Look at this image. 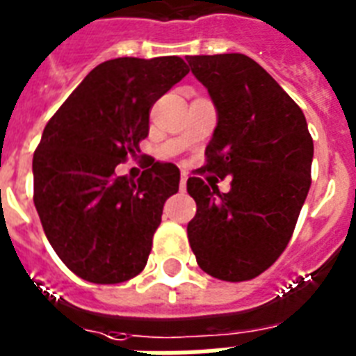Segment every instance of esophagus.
Wrapping results in <instances>:
<instances>
[{
    "label": "esophagus",
    "mask_w": 356,
    "mask_h": 356,
    "mask_svg": "<svg viewBox=\"0 0 356 356\" xmlns=\"http://www.w3.org/2000/svg\"><path fill=\"white\" fill-rule=\"evenodd\" d=\"M186 179H188V175L186 173H181V183H179V186H181V190L186 188Z\"/></svg>",
    "instance_id": "34e87169"
}]
</instances>
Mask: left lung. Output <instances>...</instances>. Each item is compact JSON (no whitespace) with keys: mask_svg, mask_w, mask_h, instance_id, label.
<instances>
[{"mask_svg":"<svg viewBox=\"0 0 356 356\" xmlns=\"http://www.w3.org/2000/svg\"><path fill=\"white\" fill-rule=\"evenodd\" d=\"M209 90L218 125L200 172L232 177L220 193L190 177L197 211L188 242L203 271L222 281H249L268 270L292 238L310 188L314 144L303 111L253 58L242 53L186 57Z\"/></svg>","mask_w":356,"mask_h":356,"instance_id":"obj_1","label":"left lung"}]
</instances>
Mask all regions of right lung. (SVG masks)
I'll return each instance as SVG.
<instances>
[{
	"mask_svg": "<svg viewBox=\"0 0 356 356\" xmlns=\"http://www.w3.org/2000/svg\"><path fill=\"white\" fill-rule=\"evenodd\" d=\"M190 70L181 57H120L86 75L47 122L33 156L35 207L58 259L85 281L144 270L179 168L149 162L136 181L114 170L140 153L149 108Z\"/></svg>",
	"mask_w": 356,
	"mask_h": 356,
	"instance_id": "right-lung-1",
	"label": "right lung"
}]
</instances>
